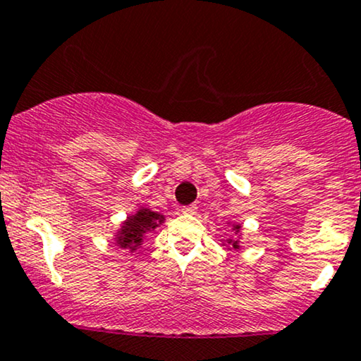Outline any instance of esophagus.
I'll use <instances>...</instances> for the list:
<instances>
[{"mask_svg": "<svg viewBox=\"0 0 361 361\" xmlns=\"http://www.w3.org/2000/svg\"><path fill=\"white\" fill-rule=\"evenodd\" d=\"M197 210H198L197 205L181 207V214H185V215H195V214H197Z\"/></svg>", "mask_w": 361, "mask_h": 361, "instance_id": "obj_1", "label": "esophagus"}]
</instances>
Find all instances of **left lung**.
Masks as SVG:
<instances>
[{"label":"left lung","mask_w":361,"mask_h":361,"mask_svg":"<svg viewBox=\"0 0 361 361\" xmlns=\"http://www.w3.org/2000/svg\"><path fill=\"white\" fill-rule=\"evenodd\" d=\"M233 230H235V232H238V230H240V225H233ZM230 245H232V249H238V240H227Z\"/></svg>","instance_id":"obj_1"}]
</instances>
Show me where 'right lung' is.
<instances>
[{
    "label": "right lung",
    "mask_w": 361,
    "mask_h": 361,
    "mask_svg": "<svg viewBox=\"0 0 361 361\" xmlns=\"http://www.w3.org/2000/svg\"><path fill=\"white\" fill-rule=\"evenodd\" d=\"M164 215L158 212H151L149 208H141L136 214L128 216L119 232H117L116 244L121 249L136 250V247L142 244V238L147 232H153L159 224H163Z\"/></svg>",
    "instance_id": "obj_1"
}]
</instances>
